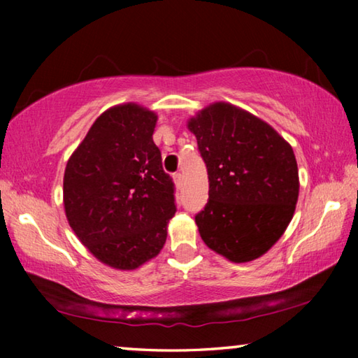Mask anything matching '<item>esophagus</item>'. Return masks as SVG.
Instances as JSON below:
<instances>
[{"label": "esophagus", "instance_id": "34e87169", "mask_svg": "<svg viewBox=\"0 0 358 358\" xmlns=\"http://www.w3.org/2000/svg\"><path fill=\"white\" fill-rule=\"evenodd\" d=\"M173 183L177 187H181V185H183V175H181L180 172H175L173 173Z\"/></svg>", "mask_w": 358, "mask_h": 358}]
</instances>
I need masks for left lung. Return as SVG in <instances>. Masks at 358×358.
I'll return each instance as SVG.
<instances>
[{"instance_id":"8db88e82","label":"left lung","mask_w":358,"mask_h":358,"mask_svg":"<svg viewBox=\"0 0 358 358\" xmlns=\"http://www.w3.org/2000/svg\"><path fill=\"white\" fill-rule=\"evenodd\" d=\"M208 172L196 215L202 240L232 262H250L280 240L299 199L294 150L250 112L216 102L187 121Z\"/></svg>"}]
</instances>
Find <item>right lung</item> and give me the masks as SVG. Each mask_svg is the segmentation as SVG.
Segmentation results:
<instances>
[{
    "mask_svg": "<svg viewBox=\"0 0 358 358\" xmlns=\"http://www.w3.org/2000/svg\"><path fill=\"white\" fill-rule=\"evenodd\" d=\"M156 113L137 104L106 110L64 171L66 217L102 264L134 270L156 257L177 211L175 186L153 142Z\"/></svg>",
    "mask_w": 358,
    "mask_h": 358,
    "instance_id": "obj_1",
    "label": "right lung"
}]
</instances>
